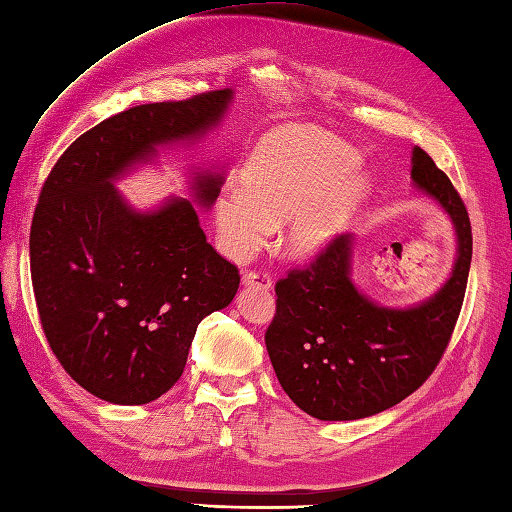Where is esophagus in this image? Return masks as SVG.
Segmentation results:
<instances>
[{
	"instance_id": "34e87169",
	"label": "esophagus",
	"mask_w": 512,
	"mask_h": 512,
	"mask_svg": "<svg viewBox=\"0 0 512 512\" xmlns=\"http://www.w3.org/2000/svg\"><path fill=\"white\" fill-rule=\"evenodd\" d=\"M241 282H244L246 286L262 288V291H271V286H273L271 275H268L266 271H246L244 277H241Z\"/></svg>"
}]
</instances>
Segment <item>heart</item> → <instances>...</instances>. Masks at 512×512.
I'll list each match as a JSON object with an SVG mask.
<instances>
[{"label":"heart","instance_id":"heart-1","mask_svg":"<svg viewBox=\"0 0 512 512\" xmlns=\"http://www.w3.org/2000/svg\"><path fill=\"white\" fill-rule=\"evenodd\" d=\"M356 163L358 152L322 129L286 125L266 134L244 167V188L219 197L221 244L246 257L288 217V253H313L345 230L367 197L369 174Z\"/></svg>","mask_w":512,"mask_h":512}]
</instances>
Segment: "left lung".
<instances>
[{"label": "left lung", "mask_w": 512, "mask_h": 512, "mask_svg": "<svg viewBox=\"0 0 512 512\" xmlns=\"http://www.w3.org/2000/svg\"><path fill=\"white\" fill-rule=\"evenodd\" d=\"M412 179L457 228V262L434 297L412 309L367 300L349 280V235H336L275 284L268 356L288 398L320 421H356L394 407L430 378L448 349L466 297L470 217L448 174L421 147L412 152Z\"/></svg>", "instance_id": "8db88e82"}]
</instances>
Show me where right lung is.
<instances>
[{"label":"right lung","mask_w":512,"mask_h":512,"mask_svg":"<svg viewBox=\"0 0 512 512\" xmlns=\"http://www.w3.org/2000/svg\"><path fill=\"white\" fill-rule=\"evenodd\" d=\"M230 89L138 105L78 136L42 185L31 224V280L49 347L102 401L143 405L181 378L199 322L239 288L188 199L134 212L111 181L156 145L206 134ZM221 174L197 179L217 199Z\"/></svg>","instance_id":"obj_1"}]
</instances>
